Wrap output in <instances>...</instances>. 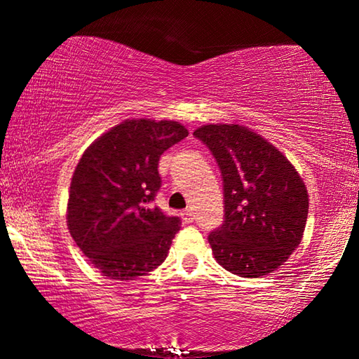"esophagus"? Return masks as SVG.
<instances>
[{"label":"esophagus","mask_w":359,"mask_h":359,"mask_svg":"<svg viewBox=\"0 0 359 359\" xmlns=\"http://www.w3.org/2000/svg\"><path fill=\"white\" fill-rule=\"evenodd\" d=\"M181 217H183L186 224H191L194 220V212L191 209H186V210H183V212H181Z\"/></svg>","instance_id":"34e87169"}]
</instances>
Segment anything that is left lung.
I'll use <instances>...</instances> for the list:
<instances>
[{
  "mask_svg": "<svg viewBox=\"0 0 359 359\" xmlns=\"http://www.w3.org/2000/svg\"><path fill=\"white\" fill-rule=\"evenodd\" d=\"M194 135L209 147L224 178L225 222L209 243L220 266L263 278L302 242L309 194L301 175L278 150L242 124H205Z\"/></svg>",
  "mask_w": 359,
  "mask_h": 359,
  "instance_id": "8db88e82",
  "label": "left lung"
}]
</instances>
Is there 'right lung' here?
I'll return each instance as SVG.
<instances>
[{
  "mask_svg": "<svg viewBox=\"0 0 359 359\" xmlns=\"http://www.w3.org/2000/svg\"><path fill=\"white\" fill-rule=\"evenodd\" d=\"M188 134L176 121L126 119L83 151L68 191L67 225L102 276L132 281L165 262L181 222L149 203L160 189V155Z\"/></svg>",
  "mask_w": 359,
  "mask_h": 359,
  "instance_id": "right-lung-1",
  "label": "right lung"
}]
</instances>
